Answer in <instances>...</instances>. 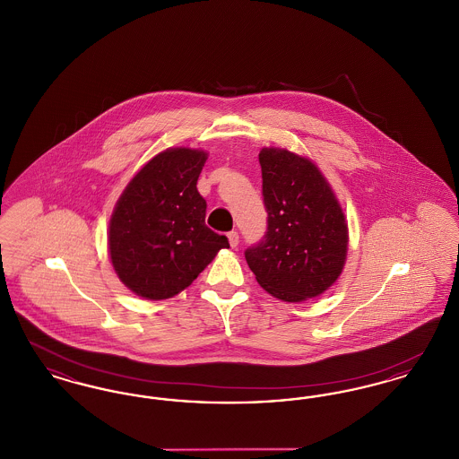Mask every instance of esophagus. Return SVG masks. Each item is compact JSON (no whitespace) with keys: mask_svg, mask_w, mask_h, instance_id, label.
<instances>
[{"mask_svg":"<svg viewBox=\"0 0 459 459\" xmlns=\"http://www.w3.org/2000/svg\"><path fill=\"white\" fill-rule=\"evenodd\" d=\"M227 238H229V244H230V247H238V244H239V234L238 232H229L227 234Z\"/></svg>","mask_w":459,"mask_h":459,"instance_id":"obj_1","label":"esophagus"}]
</instances>
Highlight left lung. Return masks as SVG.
<instances>
[{"label":"left lung","mask_w":459,"mask_h":459,"mask_svg":"<svg viewBox=\"0 0 459 459\" xmlns=\"http://www.w3.org/2000/svg\"><path fill=\"white\" fill-rule=\"evenodd\" d=\"M263 239L244 256L272 296L301 303L333 284L346 263L348 223L325 177L313 161L279 148H263Z\"/></svg>","instance_id":"1"}]
</instances>
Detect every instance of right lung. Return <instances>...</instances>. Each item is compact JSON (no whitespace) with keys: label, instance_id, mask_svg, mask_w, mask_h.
<instances>
[{"label":"right lung","instance_id":"obj_1","mask_svg":"<svg viewBox=\"0 0 459 459\" xmlns=\"http://www.w3.org/2000/svg\"><path fill=\"white\" fill-rule=\"evenodd\" d=\"M208 154L170 148L127 184L109 219L108 249L118 279L144 299H169L193 284L229 239L206 227L197 177Z\"/></svg>","mask_w":459,"mask_h":459}]
</instances>
